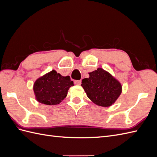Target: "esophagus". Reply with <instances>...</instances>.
Returning a JSON list of instances; mask_svg holds the SVG:
<instances>
[{
    "mask_svg": "<svg viewBox=\"0 0 157 157\" xmlns=\"http://www.w3.org/2000/svg\"><path fill=\"white\" fill-rule=\"evenodd\" d=\"M74 82L76 85H80L81 84V80H75Z\"/></svg>",
    "mask_w": 157,
    "mask_h": 157,
    "instance_id": "obj_1",
    "label": "esophagus"
}]
</instances>
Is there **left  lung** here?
Masks as SVG:
<instances>
[{"label":"left lung","mask_w":157,"mask_h":157,"mask_svg":"<svg viewBox=\"0 0 157 157\" xmlns=\"http://www.w3.org/2000/svg\"><path fill=\"white\" fill-rule=\"evenodd\" d=\"M82 80L81 86L88 98L101 107H110L115 103L122 90L121 83L108 71L98 68Z\"/></svg>","instance_id":"obj_1"}]
</instances>
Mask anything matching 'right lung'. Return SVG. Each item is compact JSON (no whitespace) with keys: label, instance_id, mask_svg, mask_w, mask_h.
Returning a JSON list of instances; mask_svg holds the SVG:
<instances>
[{"label":"right lung","instance_id":"obj_1","mask_svg":"<svg viewBox=\"0 0 157 157\" xmlns=\"http://www.w3.org/2000/svg\"><path fill=\"white\" fill-rule=\"evenodd\" d=\"M72 86L74 84L69 76L63 77L52 70L35 80L33 91L37 101L48 105H57L66 98Z\"/></svg>","mask_w":157,"mask_h":157}]
</instances>
